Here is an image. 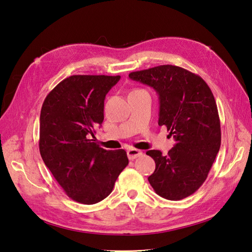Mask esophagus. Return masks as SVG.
I'll list each match as a JSON object with an SVG mask.
<instances>
[{"mask_svg": "<svg viewBox=\"0 0 252 252\" xmlns=\"http://www.w3.org/2000/svg\"><path fill=\"white\" fill-rule=\"evenodd\" d=\"M143 155V152L139 149H135V148H129L127 150V156L129 159H134L136 158H140Z\"/></svg>", "mask_w": 252, "mask_h": 252, "instance_id": "1", "label": "esophagus"}]
</instances>
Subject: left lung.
I'll return each mask as SVG.
<instances>
[{"mask_svg":"<svg viewBox=\"0 0 252 252\" xmlns=\"http://www.w3.org/2000/svg\"><path fill=\"white\" fill-rule=\"evenodd\" d=\"M154 88L159 100L158 125L166 126L175 144L168 154L148 150L156 170L148 178L157 194L179 201L191 195L207 179L220 146L217 103L200 75L173 65L129 73Z\"/></svg>","mask_w":252,"mask_h":252,"instance_id":"left-lung-1","label":"left lung"}]
</instances>
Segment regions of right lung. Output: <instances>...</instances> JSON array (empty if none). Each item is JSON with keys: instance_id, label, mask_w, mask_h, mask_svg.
I'll return each mask as SVG.
<instances>
[{"instance_id": "add662e5", "label": "right lung", "mask_w": 252, "mask_h": 252, "mask_svg": "<svg viewBox=\"0 0 252 252\" xmlns=\"http://www.w3.org/2000/svg\"><path fill=\"white\" fill-rule=\"evenodd\" d=\"M120 75H71L44 100L40 154L53 178L73 201L93 205L107 197L128 165L124 149L106 150L94 140L103 123L106 94Z\"/></svg>"}]
</instances>
